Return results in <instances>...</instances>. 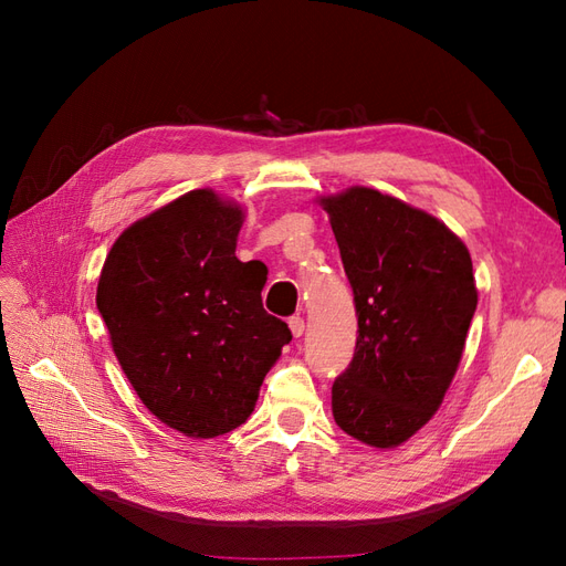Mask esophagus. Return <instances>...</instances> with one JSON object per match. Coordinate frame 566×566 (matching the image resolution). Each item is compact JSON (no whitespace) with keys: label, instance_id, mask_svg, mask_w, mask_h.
<instances>
[{"label":"esophagus","instance_id":"1","mask_svg":"<svg viewBox=\"0 0 566 566\" xmlns=\"http://www.w3.org/2000/svg\"><path fill=\"white\" fill-rule=\"evenodd\" d=\"M287 325H290V331H293L295 337H302V333H304V318L302 316H293L287 321Z\"/></svg>","mask_w":566,"mask_h":566}]
</instances>
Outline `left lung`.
<instances>
[{
	"instance_id": "left-lung-1",
	"label": "left lung",
	"mask_w": 566,
	"mask_h": 566,
	"mask_svg": "<svg viewBox=\"0 0 566 566\" xmlns=\"http://www.w3.org/2000/svg\"><path fill=\"white\" fill-rule=\"evenodd\" d=\"M354 290L358 337L333 382L339 430L399 447L430 420L458 370L476 310L465 243L439 219L375 188L321 198Z\"/></svg>"
}]
</instances>
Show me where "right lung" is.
<instances>
[{
	"mask_svg": "<svg viewBox=\"0 0 566 566\" xmlns=\"http://www.w3.org/2000/svg\"><path fill=\"white\" fill-rule=\"evenodd\" d=\"M243 210L210 188L134 221L113 243L96 306L144 406L212 439L241 427L290 335L264 312V276L235 256Z\"/></svg>",
	"mask_w": 566,
	"mask_h": 566,
	"instance_id": "obj_1",
	"label": "right lung"
}]
</instances>
